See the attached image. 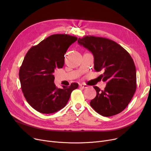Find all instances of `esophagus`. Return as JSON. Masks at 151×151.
Instances as JSON below:
<instances>
[{
	"label": "esophagus",
	"mask_w": 151,
	"mask_h": 151,
	"mask_svg": "<svg viewBox=\"0 0 151 151\" xmlns=\"http://www.w3.org/2000/svg\"><path fill=\"white\" fill-rule=\"evenodd\" d=\"M80 88L82 89H86V88H88V86L86 84H80Z\"/></svg>",
	"instance_id": "34e87169"
}]
</instances>
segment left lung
Returning <instances> with one entry per match:
<instances>
[{"mask_svg": "<svg viewBox=\"0 0 151 151\" xmlns=\"http://www.w3.org/2000/svg\"><path fill=\"white\" fill-rule=\"evenodd\" d=\"M78 43L92 52L94 69L104 71L100 77L106 82L104 91L93 86L97 96L90 102L91 107L105 117L120 113L137 89L136 68L131 55L121 45L106 38L87 35L79 38Z\"/></svg>", "mask_w": 151, "mask_h": 151, "instance_id": "obj_1", "label": "left lung"}]
</instances>
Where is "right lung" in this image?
Returning <instances> with one entry per match:
<instances>
[{
  "mask_svg": "<svg viewBox=\"0 0 151 151\" xmlns=\"http://www.w3.org/2000/svg\"><path fill=\"white\" fill-rule=\"evenodd\" d=\"M77 37L54 34L47 37L28 51L19 69V77L24 96L29 104L43 114L57 112L65 107L71 92L78 84L55 86L54 71L64 65V55Z\"/></svg>",
  "mask_w": 151,
  "mask_h": 151,
  "instance_id": "1",
  "label": "right lung"
}]
</instances>
